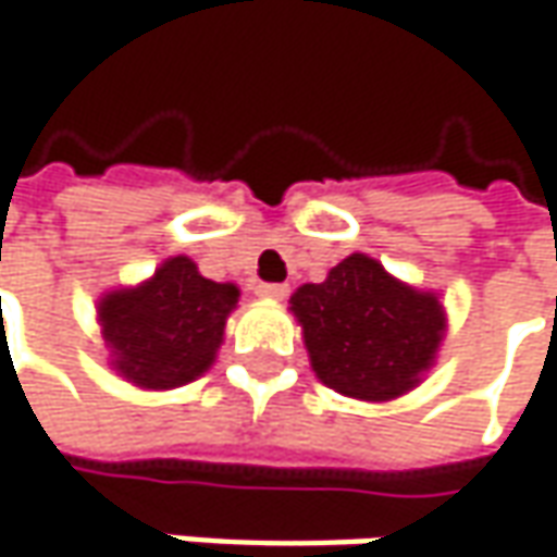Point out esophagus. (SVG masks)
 Returning a JSON list of instances; mask_svg holds the SVG:
<instances>
[{
	"mask_svg": "<svg viewBox=\"0 0 557 557\" xmlns=\"http://www.w3.org/2000/svg\"><path fill=\"white\" fill-rule=\"evenodd\" d=\"M255 293L264 296V299H286L289 296V286L286 283H258Z\"/></svg>",
	"mask_w": 557,
	"mask_h": 557,
	"instance_id": "esophagus-1",
	"label": "esophagus"
}]
</instances>
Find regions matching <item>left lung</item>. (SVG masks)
<instances>
[{
	"instance_id": "8db88e82",
	"label": "left lung",
	"mask_w": 557,
	"mask_h": 557,
	"mask_svg": "<svg viewBox=\"0 0 557 557\" xmlns=\"http://www.w3.org/2000/svg\"><path fill=\"white\" fill-rule=\"evenodd\" d=\"M289 302L314 374L351 399L386 401L418 386L446 330L436 296L389 277L368 255H349Z\"/></svg>"
}]
</instances>
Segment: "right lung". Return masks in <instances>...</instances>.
I'll list each match as a JSON object with an SVG mask.
<instances>
[{
	"instance_id": "1",
	"label": "right lung",
	"mask_w": 557,
	"mask_h": 557,
	"mask_svg": "<svg viewBox=\"0 0 557 557\" xmlns=\"http://www.w3.org/2000/svg\"><path fill=\"white\" fill-rule=\"evenodd\" d=\"M236 299L233 283L206 280L183 255L168 258L156 277L99 305L114 371L143 389H174L206 374Z\"/></svg>"
}]
</instances>
